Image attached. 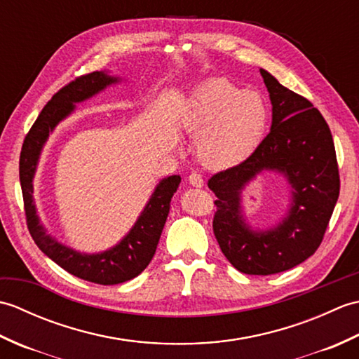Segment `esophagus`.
Here are the masks:
<instances>
[{"label": "esophagus", "mask_w": 359, "mask_h": 359, "mask_svg": "<svg viewBox=\"0 0 359 359\" xmlns=\"http://www.w3.org/2000/svg\"><path fill=\"white\" fill-rule=\"evenodd\" d=\"M188 182H189V185H191V187H196V188H201V187H203V179H202V175H201V174H197V172L189 174Z\"/></svg>", "instance_id": "34e87169"}]
</instances>
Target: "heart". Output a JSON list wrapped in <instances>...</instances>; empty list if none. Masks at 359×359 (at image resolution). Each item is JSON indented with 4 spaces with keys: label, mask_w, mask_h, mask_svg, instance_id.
<instances>
[{
    "label": "heart",
    "mask_w": 359,
    "mask_h": 359,
    "mask_svg": "<svg viewBox=\"0 0 359 359\" xmlns=\"http://www.w3.org/2000/svg\"><path fill=\"white\" fill-rule=\"evenodd\" d=\"M180 125L197 140V157L211 170H230L255 154L269 126V108L261 94L225 80L197 88Z\"/></svg>",
    "instance_id": "1"
}]
</instances>
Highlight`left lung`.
I'll return each instance as SVG.
<instances>
[{
  "label": "left lung",
  "mask_w": 359,
  "mask_h": 359,
  "mask_svg": "<svg viewBox=\"0 0 359 359\" xmlns=\"http://www.w3.org/2000/svg\"><path fill=\"white\" fill-rule=\"evenodd\" d=\"M271 102V128L247 162L208 180L217 196L212 230L234 269L274 274L306 261L321 245L339 196V172L330 128L307 98L297 95L265 69H259ZM265 170L290 188L285 216L261 231L246 222L241 191Z\"/></svg>",
  "instance_id": "obj_1"
}]
</instances>
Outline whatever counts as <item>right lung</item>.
I'll return each instance as SVG.
<instances>
[{
  "label": "right lung",
  "mask_w": 359,
  "mask_h": 359,
  "mask_svg": "<svg viewBox=\"0 0 359 359\" xmlns=\"http://www.w3.org/2000/svg\"><path fill=\"white\" fill-rule=\"evenodd\" d=\"M121 80L123 79L114 77L106 71H97L81 75L60 89L30 128L20 156V182L27 228L38 248L67 273L102 285L121 284L139 276L147 269L156 253L160 234L170 212L171 199L180 184V175H168L160 180L131 230L118 243L100 253H81L58 242L48 233L36 215L34 177L44 144L60 121L71 116L75 111V104L89 100Z\"/></svg>",
  "instance_id": "right-lung-1"
}]
</instances>
